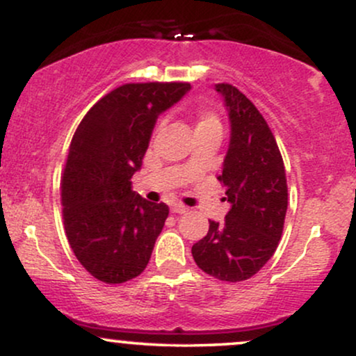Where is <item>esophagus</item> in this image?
Listing matches in <instances>:
<instances>
[{"instance_id":"1","label":"esophagus","mask_w":356,"mask_h":356,"mask_svg":"<svg viewBox=\"0 0 356 356\" xmlns=\"http://www.w3.org/2000/svg\"><path fill=\"white\" fill-rule=\"evenodd\" d=\"M170 212H172V213H186L187 207H184L182 204H172V205H170Z\"/></svg>"}]
</instances>
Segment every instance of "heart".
Listing matches in <instances>:
<instances>
[{
    "label": "heart",
    "mask_w": 356,
    "mask_h": 356,
    "mask_svg": "<svg viewBox=\"0 0 356 356\" xmlns=\"http://www.w3.org/2000/svg\"><path fill=\"white\" fill-rule=\"evenodd\" d=\"M220 119L213 111L207 108L197 109L195 134H200V132H220Z\"/></svg>",
    "instance_id": "b5f03b06"
}]
</instances>
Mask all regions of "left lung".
<instances>
[{
    "label": "left lung",
    "instance_id": "1",
    "mask_svg": "<svg viewBox=\"0 0 356 356\" xmlns=\"http://www.w3.org/2000/svg\"><path fill=\"white\" fill-rule=\"evenodd\" d=\"M229 113L230 140L219 181L230 204L224 222L192 245L199 268L224 282L255 275L275 252L286 213V177L280 151L259 109L237 88L216 84Z\"/></svg>",
    "mask_w": 356,
    "mask_h": 356
}]
</instances>
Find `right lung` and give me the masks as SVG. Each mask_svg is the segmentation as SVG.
Here are the masks:
<instances>
[{
  "instance_id": "add662e5",
  "label": "right lung",
  "mask_w": 356,
  "mask_h": 356,
  "mask_svg": "<svg viewBox=\"0 0 356 356\" xmlns=\"http://www.w3.org/2000/svg\"><path fill=\"white\" fill-rule=\"evenodd\" d=\"M191 91L187 83L124 84L89 109L64 167V229L94 278L122 284L144 272L169 216L132 191L157 118Z\"/></svg>"
}]
</instances>
